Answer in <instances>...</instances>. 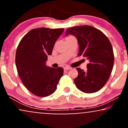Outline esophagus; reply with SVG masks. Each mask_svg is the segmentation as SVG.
<instances>
[{
	"label": "esophagus",
	"mask_w": 128,
	"mask_h": 128,
	"mask_svg": "<svg viewBox=\"0 0 128 128\" xmlns=\"http://www.w3.org/2000/svg\"><path fill=\"white\" fill-rule=\"evenodd\" d=\"M70 69H71V67H69V66H66V67H64V70H70Z\"/></svg>",
	"instance_id": "esophagus-1"
}]
</instances>
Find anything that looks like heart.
Returning <instances> with one entry per match:
<instances>
[{
  "label": "heart",
  "instance_id": "obj_1",
  "mask_svg": "<svg viewBox=\"0 0 128 128\" xmlns=\"http://www.w3.org/2000/svg\"><path fill=\"white\" fill-rule=\"evenodd\" d=\"M70 37H72V36H68V37H67V38H70Z\"/></svg>",
  "mask_w": 128,
  "mask_h": 128
}]
</instances>
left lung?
Instances as JSON below:
<instances>
[{
  "mask_svg": "<svg viewBox=\"0 0 128 128\" xmlns=\"http://www.w3.org/2000/svg\"><path fill=\"white\" fill-rule=\"evenodd\" d=\"M68 34L77 38L78 56L89 61L86 72L76 68L78 76L74 79L76 87L86 93L98 92L108 81L114 65V53L109 39L99 29L87 25L68 28L66 36Z\"/></svg>",
  "mask_w": 128,
  "mask_h": 128,
  "instance_id": "1",
  "label": "left lung"
}]
</instances>
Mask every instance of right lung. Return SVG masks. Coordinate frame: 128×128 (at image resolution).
Returning a JSON list of instances; mask_svg holds the SVG:
<instances>
[{
  "label": "right lung",
  "mask_w": 128,
  "mask_h": 128,
  "mask_svg": "<svg viewBox=\"0 0 128 128\" xmlns=\"http://www.w3.org/2000/svg\"><path fill=\"white\" fill-rule=\"evenodd\" d=\"M64 29L46 28L34 29L23 37L17 47L16 64L22 82L30 92L39 97L55 92L62 77V67L46 65L48 55H52L56 41Z\"/></svg>",
  "instance_id": "obj_1"
}]
</instances>
